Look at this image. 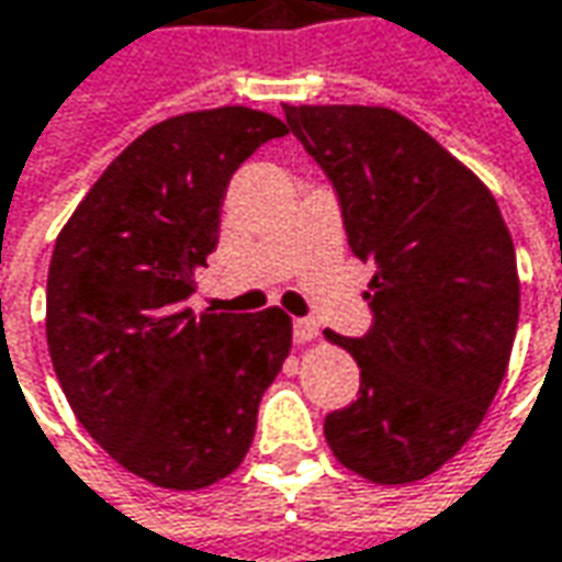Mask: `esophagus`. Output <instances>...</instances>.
<instances>
[{
  "mask_svg": "<svg viewBox=\"0 0 562 562\" xmlns=\"http://www.w3.org/2000/svg\"><path fill=\"white\" fill-rule=\"evenodd\" d=\"M292 336H295V345H307L319 336L317 323L314 319H295L292 323Z\"/></svg>",
  "mask_w": 562,
  "mask_h": 562,
  "instance_id": "1",
  "label": "esophagus"
}]
</instances>
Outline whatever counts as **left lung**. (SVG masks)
Here are the masks:
<instances>
[{
    "mask_svg": "<svg viewBox=\"0 0 562 562\" xmlns=\"http://www.w3.org/2000/svg\"><path fill=\"white\" fill-rule=\"evenodd\" d=\"M323 167L348 245L373 263V326L326 329L360 367L358 401L323 436L341 467L407 485L470 441L507 373L519 323L516 251L488 186L392 108L282 105Z\"/></svg>",
    "mask_w": 562,
    "mask_h": 562,
    "instance_id": "obj_1",
    "label": "left lung"
}]
</instances>
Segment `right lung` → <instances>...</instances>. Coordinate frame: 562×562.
Listing matches in <instances>:
<instances>
[{"label":"right lung","mask_w":562,"mask_h":562,"mask_svg":"<svg viewBox=\"0 0 562 562\" xmlns=\"http://www.w3.org/2000/svg\"><path fill=\"white\" fill-rule=\"evenodd\" d=\"M280 117L226 105L148 126L108 165L55 239L46 339L80 426L124 470L199 492L248 454L258 404L292 348V319L192 314L217 248L229 177Z\"/></svg>","instance_id":"1"}]
</instances>
